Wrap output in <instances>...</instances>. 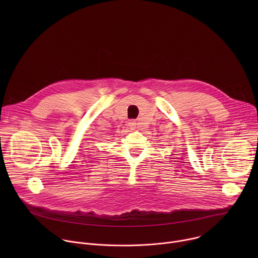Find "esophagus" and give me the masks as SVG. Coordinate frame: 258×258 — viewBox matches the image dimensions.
Listing matches in <instances>:
<instances>
[{
  "label": "esophagus",
  "mask_w": 258,
  "mask_h": 258,
  "mask_svg": "<svg viewBox=\"0 0 258 258\" xmlns=\"http://www.w3.org/2000/svg\"><path fill=\"white\" fill-rule=\"evenodd\" d=\"M127 125H128V127H130L132 131H134V130H136V128L138 127V122H137L136 120H131Z\"/></svg>",
  "instance_id": "esophagus-1"
}]
</instances>
